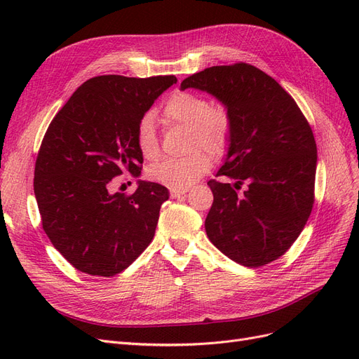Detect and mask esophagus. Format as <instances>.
Returning <instances> with one entry per match:
<instances>
[{"label": "esophagus", "mask_w": 359, "mask_h": 359, "mask_svg": "<svg viewBox=\"0 0 359 359\" xmlns=\"http://www.w3.org/2000/svg\"><path fill=\"white\" fill-rule=\"evenodd\" d=\"M187 193V189H172L170 190V196L175 199V198H181L182 194Z\"/></svg>", "instance_id": "obj_1"}]
</instances>
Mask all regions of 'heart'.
Listing matches in <instances>:
<instances>
[{
	"label": "heart",
	"mask_w": 359,
	"mask_h": 359,
	"mask_svg": "<svg viewBox=\"0 0 359 359\" xmlns=\"http://www.w3.org/2000/svg\"><path fill=\"white\" fill-rule=\"evenodd\" d=\"M160 118L166 126L187 127V156L166 158L148 169V177L169 189H187L211 168V155L219 158L229 149L233 118L226 104H211L208 97L194 91H175L168 97L160 109ZM136 145L147 160L160 156V142L154 119L145 115L136 127ZM206 150L208 156L201 149Z\"/></svg>",
	"instance_id": "1"
}]
</instances>
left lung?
I'll list each match as a JSON object with an SVG mask.
<instances>
[{
    "mask_svg": "<svg viewBox=\"0 0 359 359\" xmlns=\"http://www.w3.org/2000/svg\"><path fill=\"white\" fill-rule=\"evenodd\" d=\"M181 88L215 95L233 118L229 153L217 177L235 182L208 181L214 202L206 235L236 264L274 262L313 210L318 149L307 118L283 86L247 62L208 67L184 79Z\"/></svg>",
    "mask_w": 359,
    "mask_h": 359,
    "instance_id": "8db88e82",
    "label": "left lung"
}]
</instances>
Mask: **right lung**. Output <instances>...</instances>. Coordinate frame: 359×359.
Returning a JSON list of instances; mask_svg holds the SVG:
<instances>
[{
  "label": "right lung",
  "mask_w": 359,
  "mask_h": 359,
  "mask_svg": "<svg viewBox=\"0 0 359 359\" xmlns=\"http://www.w3.org/2000/svg\"><path fill=\"white\" fill-rule=\"evenodd\" d=\"M175 76H95L53 116L36 160L34 193L43 231L73 268L114 277L153 241L168 189L139 181L112 193V180L139 175V119Z\"/></svg>",
  "instance_id": "add662e5"
}]
</instances>
